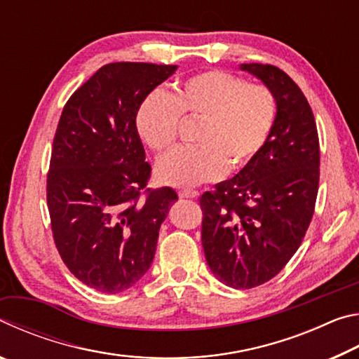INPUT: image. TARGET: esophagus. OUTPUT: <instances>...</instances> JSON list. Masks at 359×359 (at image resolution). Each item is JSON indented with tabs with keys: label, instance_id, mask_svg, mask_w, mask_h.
I'll return each mask as SVG.
<instances>
[{
	"label": "esophagus",
	"instance_id": "34e87169",
	"mask_svg": "<svg viewBox=\"0 0 359 359\" xmlns=\"http://www.w3.org/2000/svg\"><path fill=\"white\" fill-rule=\"evenodd\" d=\"M179 196L180 198H188V199H194L199 196V191L196 190H191V188H184V190L179 191Z\"/></svg>",
	"mask_w": 359,
	"mask_h": 359
}]
</instances>
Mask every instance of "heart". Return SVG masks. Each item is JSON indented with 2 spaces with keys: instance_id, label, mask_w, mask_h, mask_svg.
Returning a JSON list of instances; mask_svg holds the SVG:
<instances>
[{
  "instance_id": "1",
  "label": "heart",
  "mask_w": 359,
  "mask_h": 359,
  "mask_svg": "<svg viewBox=\"0 0 359 359\" xmlns=\"http://www.w3.org/2000/svg\"><path fill=\"white\" fill-rule=\"evenodd\" d=\"M182 118L199 120L196 147L161 158L155 175L175 188L201 185L239 171L263 150L274 130L277 101L266 85L247 83L223 71H205L182 82L172 95L154 92L142 101L136 130L145 145L165 151L175 142Z\"/></svg>"
}]
</instances>
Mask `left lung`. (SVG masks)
Returning a JSON list of instances; mask_svg holds the SVG:
<instances>
[{"mask_svg": "<svg viewBox=\"0 0 359 359\" xmlns=\"http://www.w3.org/2000/svg\"><path fill=\"white\" fill-rule=\"evenodd\" d=\"M276 96L277 118L252 163L201 196L203 248L212 274L248 290L271 280L299 248L320 180V144L312 109L288 74L244 63Z\"/></svg>", "mask_w": 359, "mask_h": 359, "instance_id": "1", "label": "left lung"}]
</instances>
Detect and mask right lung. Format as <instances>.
<instances>
[{"mask_svg":"<svg viewBox=\"0 0 359 359\" xmlns=\"http://www.w3.org/2000/svg\"><path fill=\"white\" fill-rule=\"evenodd\" d=\"M175 65L111 63L77 88L53 137L47 205L58 253L79 280L120 293L154 261L172 188L139 196L150 165L136 130L139 106Z\"/></svg>","mask_w":359,"mask_h":359,"instance_id":"obj_1","label":"right lung"}]
</instances>
